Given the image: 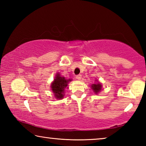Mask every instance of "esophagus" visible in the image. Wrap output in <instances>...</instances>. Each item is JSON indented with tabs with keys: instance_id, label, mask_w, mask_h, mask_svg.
Here are the masks:
<instances>
[{
	"instance_id": "esophagus-1",
	"label": "esophagus",
	"mask_w": 146,
	"mask_h": 146,
	"mask_svg": "<svg viewBox=\"0 0 146 146\" xmlns=\"http://www.w3.org/2000/svg\"><path fill=\"white\" fill-rule=\"evenodd\" d=\"M76 78L77 79V80H80V79L82 78V75H77L76 76Z\"/></svg>"
}]
</instances>
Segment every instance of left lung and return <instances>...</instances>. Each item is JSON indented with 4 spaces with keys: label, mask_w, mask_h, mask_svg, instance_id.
Listing matches in <instances>:
<instances>
[{
    "label": "left lung",
    "mask_w": 146,
    "mask_h": 146,
    "mask_svg": "<svg viewBox=\"0 0 146 146\" xmlns=\"http://www.w3.org/2000/svg\"><path fill=\"white\" fill-rule=\"evenodd\" d=\"M101 86H101L100 83L93 84L91 86V88H92V90L94 91V92L95 93H97L101 90Z\"/></svg>",
    "instance_id": "obj_1"
}]
</instances>
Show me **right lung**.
Returning <instances> with one entry per match:
<instances>
[{"mask_svg": "<svg viewBox=\"0 0 146 146\" xmlns=\"http://www.w3.org/2000/svg\"><path fill=\"white\" fill-rule=\"evenodd\" d=\"M70 80H66L64 77H62L57 74L53 82L51 84V90L55 94V97L58 99L62 98L64 97V89L68 86V83Z\"/></svg>", "mask_w": 146, "mask_h": 146, "instance_id": "obj_1", "label": "right lung"}]
</instances>
